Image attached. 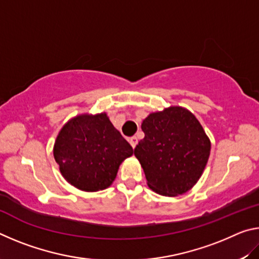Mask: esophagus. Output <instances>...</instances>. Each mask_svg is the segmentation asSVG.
I'll list each match as a JSON object with an SVG mask.
<instances>
[{
    "label": "esophagus",
    "mask_w": 259,
    "mask_h": 259,
    "mask_svg": "<svg viewBox=\"0 0 259 259\" xmlns=\"http://www.w3.org/2000/svg\"><path fill=\"white\" fill-rule=\"evenodd\" d=\"M129 142H130V145L135 148L136 145H137V144H138V139H137V137H131L129 139Z\"/></svg>",
    "instance_id": "1"
}]
</instances>
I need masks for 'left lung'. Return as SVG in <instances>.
<instances>
[{
  "mask_svg": "<svg viewBox=\"0 0 259 259\" xmlns=\"http://www.w3.org/2000/svg\"><path fill=\"white\" fill-rule=\"evenodd\" d=\"M145 134L135 148L147 185L165 196L184 194L195 185L207 164L211 144L198 119L181 106L151 113Z\"/></svg>",
  "mask_w": 259,
  "mask_h": 259,
  "instance_id": "obj_1",
  "label": "left lung"
}]
</instances>
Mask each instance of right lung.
<instances>
[{"instance_id":"obj_1","label":"right lung","mask_w":259,"mask_h":259,"mask_svg":"<svg viewBox=\"0 0 259 259\" xmlns=\"http://www.w3.org/2000/svg\"><path fill=\"white\" fill-rule=\"evenodd\" d=\"M133 154V147L114 128L106 113L73 117L61 128L54 146L63 177L85 192L111 186L120 164Z\"/></svg>"}]
</instances>
